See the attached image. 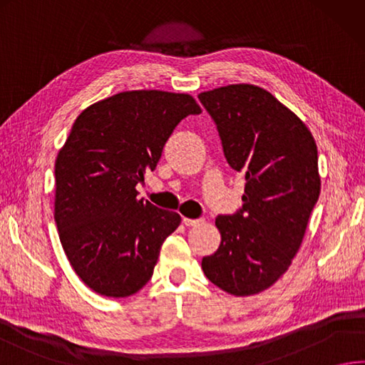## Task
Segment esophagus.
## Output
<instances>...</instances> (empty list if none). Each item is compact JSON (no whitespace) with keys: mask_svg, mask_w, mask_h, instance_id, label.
Returning a JSON list of instances; mask_svg holds the SVG:
<instances>
[{"mask_svg":"<svg viewBox=\"0 0 365 365\" xmlns=\"http://www.w3.org/2000/svg\"><path fill=\"white\" fill-rule=\"evenodd\" d=\"M182 222L185 227H194L197 224L202 222V219H189V217H182Z\"/></svg>","mask_w":365,"mask_h":365,"instance_id":"34e87169","label":"esophagus"}]
</instances>
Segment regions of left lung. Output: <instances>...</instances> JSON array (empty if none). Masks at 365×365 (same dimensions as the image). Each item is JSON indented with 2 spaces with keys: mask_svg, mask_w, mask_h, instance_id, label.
<instances>
[{
  "mask_svg": "<svg viewBox=\"0 0 365 365\" xmlns=\"http://www.w3.org/2000/svg\"><path fill=\"white\" fill-rule=\"evenodd\" d=\"M198 98L246 180L240 212L216 217L221 245L202 268L219 289L247 297L277 283L300 250L321 190L318 148L304 120L262 87L230 84Z\"/></svg>",
  "mask_w": 365,
  "mask_h": 365,
  "instance_id": "left-lung-1",
  "label": "left lung"
}]
</instances>
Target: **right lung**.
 <instances>
[{
	"label": "right lung",
	"mask_w": 365,
	"mask_h": 365,
	"mask_svg": "<svg viewBox=\"0 0 365 365\" xmlns=\"http://www.w3.org/2000/svg\"><path fill=\"white\" fill-rule=\"evenodd\" d=\"M202 108L189 93L128 91L87 106L55 160L53 217L68 260L100 295L130 297L153 277L181 224L138 198L175 127Z\"/></svg>",
	"instance_id": "right-lung-1"
}]
</instances>
